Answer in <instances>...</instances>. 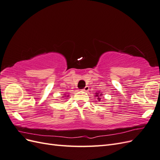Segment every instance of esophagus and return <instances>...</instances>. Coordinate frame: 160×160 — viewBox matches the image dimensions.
Returning <instances> with one entry per match:
<instances>
[{
  "instance_id": "esophagus-1",
  "label": "esophagus",
  "mask_w": 160,
  "mask_h": 160,
  "mask_svg": "<svg viewBox=\"0 0 160 160\" xmlns=\"http://www.w3.org/2000/svg\"><path fill=\"white\" fill-rule=\"evenodd\" d=\"M89 90V87L87 85V86H85V88L83 89V91H88Z\"/></svg>"
}]
</instances>
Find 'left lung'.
Listing matches in <instances>:
<instances>
[{"mask_svg":"<svg viewBox=\"0 0 160 160\" xmlns=\"http://www.w3.org/2000/svg\"><path fill=\"white\" fill-rule=\"evenodd\" d=\"M98 95H98V93H96V96H98ZM98 99H99V101H100V100H101V99H100L101 98H99V97H98Z\"/></svg>","mask_w":160,"mask_h":160,"instance_id":"1","label":"left lung"}]
</instances>
